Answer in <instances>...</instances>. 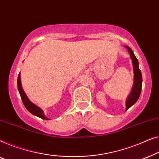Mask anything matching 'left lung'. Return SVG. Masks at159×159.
Here are the masks:
<instances>
[{
    "mask_svg": "<svg viewBox=\"0 0 159 159\" xmlns=\"http://www.w3.org/2000/svg\"><path fill=\"white\" fill-rule=\"evenodd\" d=\"M130 55V57L133 60V70H134V85L132 89L131 93L129 94V97L127 98L126 102V110H127L129 107L133 106L135 103L139 99L140 93H141L142 89V74L140 70L138 67V59L134 55L133 50L129 48L128 46H125Z\"/></svg>",
    "mask_w": 159,
    "mask_h": 159,
    "instance_id": "1",
    "label": "left lung"
}]
</instances>
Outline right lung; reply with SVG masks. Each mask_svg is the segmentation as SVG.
<instances>
[{
    "mask_svg": "<svg viewBox=\"0 0 159 159\" xmlns=\"http://www.w3.org/2000/svg\"><path fill=\"white\" fill-rule=\"evenodd\" d=\"M17 85H18V90L19 91L21 100L22 102H23V104L24 105V107L26 108V109H27L30 113H32V115L37 116V117H39L43 120H49L48 117H46L45 116H44L43 111H42L39 107H38L37 106H36L35 104H33V103L31 102L30 100H29L27 97H26V95L25 94V93H24V91L23 89H22V87H21V80H20V73L19 74V75H18Z\"/></svg>",
    "mask_w": 159,
    "mask_h": 159,
    "instance_id": "obj_1",
    "label": "right lung"
}]
</instances>
